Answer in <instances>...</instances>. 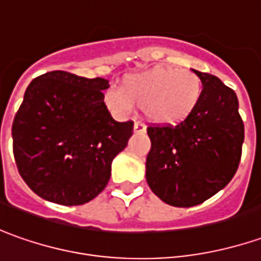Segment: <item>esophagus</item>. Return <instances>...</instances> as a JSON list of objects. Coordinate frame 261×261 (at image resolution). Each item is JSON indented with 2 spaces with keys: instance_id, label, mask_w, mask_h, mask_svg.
<instances>
[{
  "instance_id": "obj_1",
  "label": "esophagus",
  "mask_w": 261,
  "mask_h": 261,
  "mask_svg": "<svg viewBox=\"0 0 261 261\" xmlns=\"http://www.w3.org/2000/svg\"><path fill=\"white\" fill-rule=\"evenodd\" d=\"M134 133H146V125L143 122H136L134 124Z\"/></svg>"
}]
</instances>
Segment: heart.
Wrapping results in <instances>:
<instances>
[{
  "label": "heart",
  "instance_id": "1",
  "mask_svg": "<svg viewBox=\"0 0 261 261\" xmlns=\"http://www.w3.org/2000/svg\"><path fill=\"white\" fill-rule=\"evenodd\" d=\"M202 91V82L192 70L158 66L128 75L120 91L107 92L105 102L118 113H130L136 107L154 124L175 125L196 110Z\"/></svg>",
  "mask_w": 261,
  "mask_h": 261
}]
</instances>
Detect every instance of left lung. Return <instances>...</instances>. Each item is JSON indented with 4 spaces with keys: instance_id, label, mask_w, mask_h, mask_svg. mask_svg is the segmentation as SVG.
<instances>
[{
    "instance_id": "obj_1",
    "label": "left lung",
    "mask_w": 261,
    "mask_h": 261,
    "mask_svg": "<svg viewBox=\"0 0 261 261\" xmlns=\"http://www.w3.org/2000/svg\"><path fill=\"white\" fill-rule=\"evenodd\" d=\"M193 72L203 86L196 110L176 125L147 127V184L163 202L179 208L205 202L229 184L244 141L236 92L214 75Z\"/></svg>"
}]
</instances>
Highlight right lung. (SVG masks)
Returning a JSON list of instances; mask_svg holds the SVG:
<instances>
[{"instance_id":"obj_1","label":"right lung","mask_w":261,"mask_h":261,"mask_svg":"<svg viewBox=\"0 0 261 261\" xmlns=\"http://www.w3.org/2000/svg\"><path fill=\"white\" fill-rule=\"evenodd\" d=\"M107 79L53 70L33 79L13 121L17 169L33 192L84 205L105 189L114 158L134 122H118L103 102Z\"/></svg>"}]
</instances>
